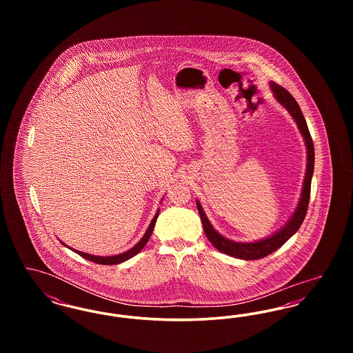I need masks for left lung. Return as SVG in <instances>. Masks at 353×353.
<instances>
[{"label":"left lung","mask_w":353,"mask_h":353,"mask_svg":"<svg viewBox=\"0 0 353 353\" xmlns=\"http://www.w3.org/2000/svg\"><path fill=\"white\" fill-rule=\"evenodd\" d=\"M269 83L274 98L283 108L287 110V112L296 123L298 130L302 134L304 145L307 148L305 150L307 151V165H305V173H304V180H303L301 199L298 201L294 213L291 214L290 219L285 221V225L279 230H276L275 233H272L269 236H265V238H261V239H256L252 242H236V241L229 239V238L219 234V232L213 228V225L210 223L209 219L206 217V213L203 212V208L200 201L196 200L197 209H199V213L201 217L203 232L208 236V239L210 241V243L219 252L230 255L233 258L243 259V261H255V259L268 256L271 252H274L275 250H278L281 246H283L285 242L299 230L304 217H305V213H307V208H308V202H310L311 180H312L314 167H315L314 143H312L311 134L308 131V127H307L305 119L303 117L299 104L285 88L274 83V82H269Z\"/></svg>","instance_id":"8db88e82"}]
</instances>
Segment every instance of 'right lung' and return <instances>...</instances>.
Segmentation results:
<instances>
[{
    "instance_id": "right-lung-1",
    "label": "right lung",
    "mask_w": 353,
    "mask_h": 353,
    "mask_svg": "<svg viewBox=\"0 0 353 353\" xmlns=\"http://www.w3.org/2000/svg\"><path fill=\"white\" fill-rule=\"evenodd\" d=\"M161 201H163V199H161ZM159 213H160V208H157V210H156V213H154V216H153V219H152L151 223H150V226H148L147 232L144 233V235L141 236V239L134 245V248H131V249H130V250H127V252L117 254V255H105V256H101V255H94V254H88V252H79V250L71 249L70 246H68L66 243H63L62 241H61V243H62L63 246H66V248L70 249V250H72V252L79 254L81 256H83L84 259H88V261H91V262H95V263H99V265H107V266H111V265H119V263H123V262H125V261L131 259V258L134 256L137 252H141V250H143V248L148 243L150 236H151L152 232H153V229H154V225H156V219L159 217Z\"/></svg>"
}]
</instances>
